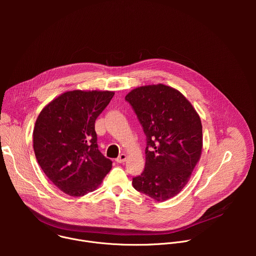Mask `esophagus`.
<instances>
[{
	"instance_id": "34e87169",
	"label": "esophagus",
	"mask_w": 256,
	"mask_h": 256,
	"mask_svg": "<svg viewBox=\"0 0 256 256\" xmlns=\"http://www.w3.org/2000/svg\"><path fill=\"white\" fill-rule=\"evenodd\" d=\"M126 157H128V156L122 153V154H120V155L116 159V161L118 163H124V162L126 160Z\"/></svg>"
}]
</instances>
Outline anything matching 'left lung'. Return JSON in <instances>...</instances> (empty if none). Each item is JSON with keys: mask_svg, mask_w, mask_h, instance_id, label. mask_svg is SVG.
<instances>
[{"mask_svg": "<svg viewBox=\"0 0 256 256\" xmlns=\"http://www.w3.org/2000/svg\"><path fill=\"white\" fill-rule=\"evenodd\" d=\"M126 100L147 136L144 170L132 186L157 202L171 198L186 186L200 158V118L184 95L163 84L136 88Z\"/></svg>", "mask_w": 256, "mask_h": 256, "instance_id": "1", "label": "left lung"}]
</instances>
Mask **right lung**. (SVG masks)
Instances as JSON below:
<instances>
[{
  "instance_id": "add662e5",
  "label": "right lung",
  "mask_w": 256,
  "mask_h": 256,
  "mask_svg": "<svg viewBox=\"0 0 256 256\" xmlns=\"http://www.w3.org/2000/svg\"><path fill=\"white\" fill-rule=\"evenodd\" d=\"M112 91H68L50 102L33 130V149L52 184L70 196L95 190L112 162L98 150L95 120Z\"/></svg>"
}]
</instances>
